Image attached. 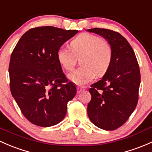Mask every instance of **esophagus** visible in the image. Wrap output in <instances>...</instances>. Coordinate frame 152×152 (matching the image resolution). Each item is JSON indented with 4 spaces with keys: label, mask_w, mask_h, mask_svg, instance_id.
Instances as JSON below:
<instances>
[{
    "label": "esophagus",
    "mask_w": 152,
    "mask_h": 152,
    "mask_svg": "<svg viewBox=\"0 0 152 152\" xmlns=\"http://www.w3.org/2000/svg\"><path fill=\"white\" fill-rule=\"evenodd\" d=\"M85 90V87H77V92H79V93H80V92H83V91Z\"/></svg>",
    "instance_id": "esophagus-1"
}]
</instances>
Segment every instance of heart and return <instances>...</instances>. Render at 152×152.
<instances>
[{
	"label": "heart",
	"mask_w": 152,
	"mask_h": 152,
	"mask_svg": "<svg viewBox=\"0 0 152 152\" xmlns=\"http://www.w3.org/2000/svg\"><path fill=\"white\" fill-rule=\"evenodd\" d=\"M70 47H60L57 50V58L61 66L67 71L75 67L77 58H81V68L68 74L70 80L77 85L90 82L96 76H103L112 61V47L108 41L96 35L81 33L73 38Z\"/></svg>",
	"instance_id": "1"
}]
</instances>
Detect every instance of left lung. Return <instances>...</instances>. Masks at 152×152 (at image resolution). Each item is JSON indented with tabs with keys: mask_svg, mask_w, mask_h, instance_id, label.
Listing matches in <instances>:
<instances>
[{
	"mask_svg": "<svg viewBox=\"0 0 152 152\" xmlns=\"http://www.w3.org/2000/svg\"><path fill=\"white\" fill-rule=\"evenodd\" d=\"M87 30L104 38L113 52L108 70L89 89L92 99L87 114L99 128L114 130L127 122L138 103L139 65L130 44L120 33L97 28Z\"/></svg>",
	"mask_w": 152,
	"mask_h": 152,
	"instance_id": "left-lung-1",
	"label": "left lung"
}]
</instances>
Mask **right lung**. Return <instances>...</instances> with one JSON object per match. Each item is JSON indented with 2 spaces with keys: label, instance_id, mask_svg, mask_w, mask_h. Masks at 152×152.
Wrapping results in <instances>:
<instances>
[{
  "label": "right lung",
  "instance_id": "right-lung-1",
  "mask_svg": "<svg viewBox=\"0 0 152 152\" xmlns=\"http://www.w3.org/2000/svg\"><path fill=\"white\" fill-rule=\"evenodd\" d=\"M52 26L32 28L24 33L9 63L11 92L22 114L40 127L61 122L68 102L76 94L57 58V50L78 33Z\"/></svg>",
  "mask_w": 152,
  "mask_h": 152
}]
</instances>
